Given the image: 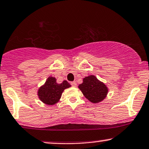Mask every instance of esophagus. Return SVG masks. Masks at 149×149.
Returning a JSON list of instances; mask_svg holds the SVG:
<instances>
[{"label":"esophagus","instance_id":"34e87169","mask_svg":"<svg viewBox=\"0 0 149 149\" xmlns=\"http://www.w3.org/2000/svg\"><path fill=\"white\" fill-rule=\"evenodd\" d=\"M71 85L73 86V87H76V82H71Z\"/></svg>","mask_w":149,"mask_h":149}]
</instances>
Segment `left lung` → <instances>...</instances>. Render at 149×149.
<instances>
[{
  "instance_id": "left-lung-1",
  "label": "left lung",
  "mask_w": 149,
  "mask_h": 149,
  "mask_svg": "<svg viewBox=\"0 0 149 149\" xmlns=\"http://www.w3.org/2000/svg\"><path fill=\"white\" fill-rule=\"evenodd\" d=\"M85 97L91 103H98L103 101L107 96L108 88L103 82L100 81L94 75L85 77L82 83L78 85Z\"/></svg>"
}]
</instances>
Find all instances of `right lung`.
Returning a JSON list of instances; mask_svg holds the SVG:
<instances>
[{
    "instance_id": "right-lung-1",
    "label": "right lung",
    "mask_w": 149,
    "mask_h": 149,
    "mask_svg": "<svg viewBox=\"0 0 149 149\" xmlns=\"http://www.w3.org/2000/svg\"><path fill=\"white\" fill-rule=\"evenodd\" d=\"M71 85L67 80L62 83H57L56 78L49 76L45 83L38 89L37 95L40 101L48 105H53L60 101L64 89L69 88Z\"/></svg>"
}]
</instances>
